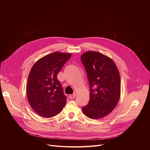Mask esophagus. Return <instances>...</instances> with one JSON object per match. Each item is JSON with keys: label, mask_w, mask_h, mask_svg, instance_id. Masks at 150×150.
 <instances>
[{"label": "esophagus", "mask_w": 150, "mask_h": 150, "mask_svg": "<svg viewBox=\"0 0 150 150\" xmlns=\"http://www.w3.org/2000/svg\"><path fill=\"white\" fill-rule=\"evenodd\" d=\"M69 98H70V99H72V98H75V93H74V94H70V95H69Z\"/></svg>", "instance_id": "1"}]
</instances>
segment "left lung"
Segmentation results:
<instances>
[{
  "label": "left lung",
  "instance_id": "8db88e82",
  "mask_svg": "<svg viewBox=\"0 0 150 150\" xmlns=\"http://www.w3.org/2000/svg\"><path fill=\"white\" fill-rule=\"evenodd\" d=\"M81 60L90 86V100L82 108L83 112L92 119L103 118L113 111L119 101V71L111 58L97 52L83 53Z\"/></svg>",
  "mask_w": 150,
  "mask_h": 150
}]
</instances>
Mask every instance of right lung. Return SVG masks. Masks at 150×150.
<instances>
[{
	"label": "right lung",
	"instance_id": "1",
	"mask_svg": "<svg viewBox=\"0 0 150 150\" xmlns=\"http://www.w3.org/2000/svg\"><path fill=\"white\" fill-rule=\"evenodd\" d=\"M72 56L55 52L38 60L31 68L27 81V96L33 111L45 118L59 114L66 103L57 75Z\"/></svg>",
	"mask_w": 150,
	"mask_h": 150
}]
</instances>
